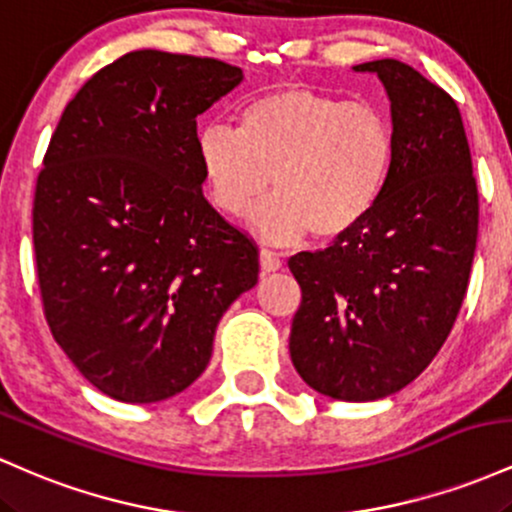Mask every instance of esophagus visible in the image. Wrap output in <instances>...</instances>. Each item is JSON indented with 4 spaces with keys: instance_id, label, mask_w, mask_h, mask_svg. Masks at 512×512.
Listing matches in <instances>:
<instances>
[{
    "instance_id": "obj_1",
    "label": "esophagus",
    "mask_w": 512,
    "mask_h": 512,
    "mask_svg": "<svg viewBox=\"0 0 512 512\" xmlns=\"http://www.w3.org/2000/svg\"><path fill=\"white\" fill-rule=\"evenodd\" d=\"M260 269H262V274L279 272V269H281L279 255H276V252H272V250H260Z\"/></svg>"
}]
</instances>
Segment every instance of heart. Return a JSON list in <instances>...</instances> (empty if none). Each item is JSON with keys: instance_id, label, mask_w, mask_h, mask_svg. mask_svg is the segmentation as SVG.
I'll list each match as a JSON object with an SVG mask.
<instances>
[{"instance_id": "obj_1", "label": "heart", "mask_w": 512, "mask_h": 512, "mask_svg": "<svg viewBox=\"0 0 512 512\" xmlns=\"http://www.w3.org/2000/svg\"><path fill=\"white\" fill-rule=\"evenodd\" d=\"M197 161L211 202L231 219L250 216L272 187L276 195L252 221L269 243H296L308 233L332 240L380 202L395 137L375 105L286 86L252 98L238 132L199 129Z\"/></svg>"}]
</instances>
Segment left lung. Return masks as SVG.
<instances>
[{
  "label": "left lung",
  "mask_w": 512,
  "mask_h": 512,
  "mask_svg": "<svg viewBox=\"0 0 512 512\" xmlns=\"http://www.w3.org/2000/svg\"><path fill=\"white\" fill-rule=\"evenodd\" d=\"M390 98L395 161L373 211L330 248L289 260L301 284L291 361L305 385L373 402L424 373L455 325L479 228L457 103L399 60L356 64Z\"/></svg>",
  "instance_id": "obj_1"
}]
</instances>
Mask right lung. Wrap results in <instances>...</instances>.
Wrapping results in <instances>:
<instances>
[{"mask_svg":"<svg viewBox=\"0 0 512 512\" xmlns=\"http://www.w3.org/2000/svg\"><path fill=\"white\" fill-rule=\"evenodd\" d=\"M243 81L211 57L134 50L81 86L33 202L55 342L103 395L151 404L207 368L221 315L257 284V248L202 195L197 117Z\"/></svg>","mask_w":512,"mask_h":512,"instance_id":"add662e5","label":"right lung"}]
</instances>
